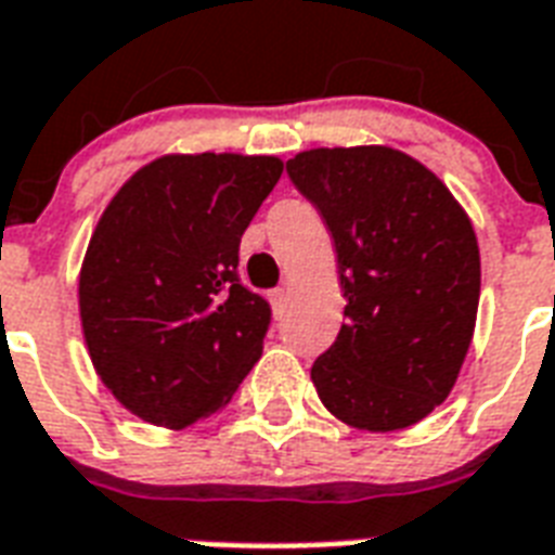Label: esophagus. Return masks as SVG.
Returning <instances> with one entry per match:
<instances>
[{"instance_id":"34e87169","label":"esophagus","mask_w":555,"mask_h":555,"mask_svg":"<svg viewBox=\"0 0 555 555\" xmlns=\"http://www.w3.org/2000/svg\"><path fill=\"white\" fill-rule=\"evenodd\" d=\"M269 304H272L274 315H281L283 307H286V289H272V292H269Z\"/></svg>"}]
</instances>
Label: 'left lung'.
<instances>
[{"mask_svg":"<svg viewBox=\"0 0 555 555\" xmlns=\"http://www.w3.org/2000/svg\"><path fill=\"white\" fill-rule=\"evenodd\" d=\"M286 173L336 248L345 324L312 364L330 414L399 431L449 397L469 353L480 251L469 214L437 176L385 144L304 150Z\"/></svg>","mask_w":555,"mask_h":555,"instance_id":"obj_1","label":"left lung"}]
</instances>
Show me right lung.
Masks as SVG:
<instances>
[{
	"mask_svg": "<svg viewBox=\"0 0 555 555\" xmlns=\"http://www.w3.org/2000/svg\"><path fill=\"white\" fill-rule=\"evenodd\" d=\"M283 173L278 156L165 153L103 208L77 307L94 373L162 428L229 405L263 353L269 304L237 281L240 237Z\"/></svg>",
	"mask_w": 555,
	"mask_h": 555,
	"instance_id": "right-lung-1",
	"label": "right lung"
}]
</instances>
